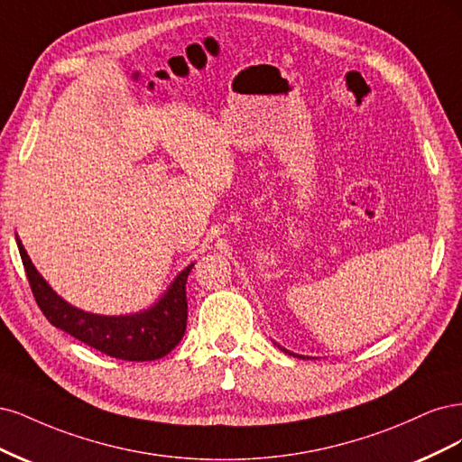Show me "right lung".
<instances>
[{"instance_id": "obj_1", "label": "right lung", "mask_w": 462, "mask_h": 462, "mask_svg": "<svg viewBox=\"0 0 462 462\" xmlns=\"http://www.w3.org/2000/svg\"><path fill=\"white\" fill-rule=\"evenodd\" d=\"M24 273L34 300L55 328H61L82 344L123 361H155L171 353L182 339L188 320L186 282L191 266L174 278L167 293L138 315L101 317L63 301L43 280L17 240Z\"/></svg>"}]
</instances>
